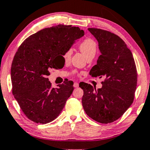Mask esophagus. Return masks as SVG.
Here are the masks:
<instances>
[{
  "mask_svg": "<svg viewBox=\"0 0 150 150\" xmlns=\"http://www.w3.org/2000/svg\"><path fill=\"white\" fill-rule=\"evenodd\" d=\"M73 87H74V88H78V87H79V83H77V82H75V83H73Z\"/></svg>",
  "mask_w": 150,
  "mask_h": 150,
  "instance_id": "1",
  "label": "esophagus"
}]
</instances>
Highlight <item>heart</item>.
<instances>
[{
	"label": "heart",
	"mask_w": 150,
	"mask_h": 150,
	"mask_svg": "<svg viewBox=\"0 0 150 150\" xmlns=\"http://www.w3.org/2000/svg\"><path fill=\"white\" fill-rule=\"evenodd\" d=\"M79 49L81 52V53L86 56V58H88L91 56L94 57L96 51V43L95 41L92 39V38H86L80 42L79 44ZM72 53V49L69 48L63 54V58L66 61L69 60L71 58ZM72 73L73 74H75V73H77V71H73Z\"/></svg>",
	"instance_id": "1"
}]
</instances>
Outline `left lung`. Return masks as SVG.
Segmentation results:
<instances>
[{"instance_id": "8db88e82", "label": "left lung", "mask_w": 150, "mask_h": 150, "mask_svg": "<svg viewBox=\"0 0 150 150\" xmlns=\"http://www.w3.org/2000/svg\"><path fill=\"white\" fill-rule=\"evenodd\" d=\"M88 30L98 41L101 53L90 75L104 77L105 80L102 88L96 91L90 84L79 83L83 90L82 105L92 119L99 123H111L119 119L134 100L137 83L135 62L132 52L117 35L100 28Z\"/></svg>"}]
</instances>
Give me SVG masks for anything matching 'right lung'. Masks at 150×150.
Listing matches in <instances>:
<instances>
[{
    "label": "right lung",
    "mask_w": 150,
    "mask_h": 150,
    "mask_svg": "<svg viewBox=\"0 0 150 150\" xmlns=\"http://www.w3.org/2000/svg\"><path fill=\"white\" fill-rule=\"evenodd\" d=\"M84 32L72 25L59 24L30 35L15 54L11 69L12 93L29 120L47 124L58 116L73 91V82L55 89L47 76L59 69L62 55Z\"/></svg>",
    "instance_id": "right-lung-1"
}]
</instances>
